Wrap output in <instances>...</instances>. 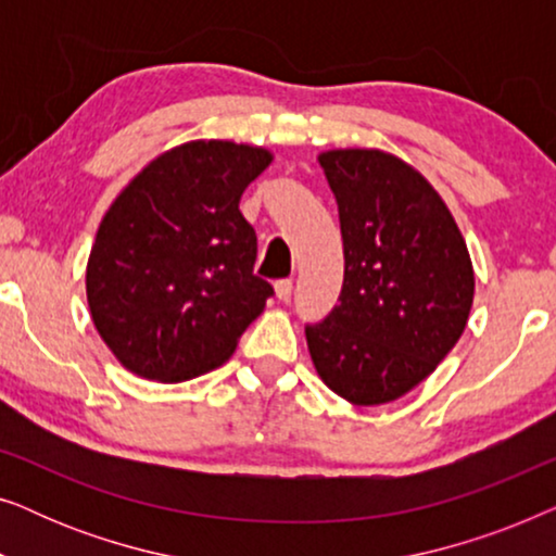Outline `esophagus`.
Segmentation results:
<instances>
[{
    "instance_id": "obj_1",
    "label": "esophagus",
    "mask_w": 556,
    "mask_h": 556,
    "mask_svg": "<svg viewBox=\"0 0 556 556\" xmlns=\"http://www.w3.org/2000/svg\"><path fill=\"white\" fill-rule=\"evenodd\" d=\"M276 295L280 301H288L293 295V280L291 278H283V280H276Z\"/></svg>"
}]
</instances>
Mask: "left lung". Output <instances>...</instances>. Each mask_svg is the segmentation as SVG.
<instances>
[{
	"label": "left lung",
	"instance_id": "1",
	"mask_svg": "<svg viewBox=\"0 0 556 556\" xmlns=\"http://www.w3.org/2000/svg\"><path fill=\"white\" fill-rule=\"evenodd\" d=\"M339 204L344 286L324 321L306 324L326 387L384 405L432 375L473 306V265L451 210L428 179L377 149L318 156Z\"/></svg>",
	"mask_w": 556,
	"mask_h": 556
}]
</instances>
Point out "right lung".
Masks as SVG:
<instances>
[{"label":"right lung","mask_w":556,"mask_h":556,"mask_svg":"<svg viewBox=\"0 0 556 556\" xmlns=\"http://www.w3.org/2000/svg\"><path fill=\"white\" fill-rule=\"evenodd\" d=\"M265 149L189 141L156 156L116 197L88 257L90 316L116 359L185 382L230 359L273 295L240 197Z\"/></svg>","instance_id":"right-lung-1"}]
</instances>
